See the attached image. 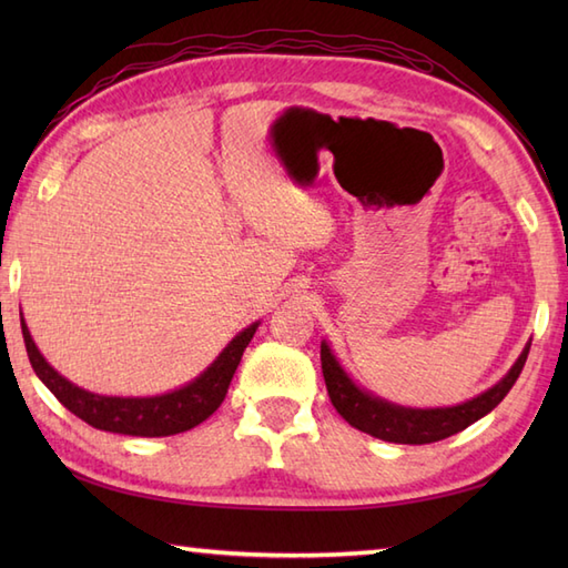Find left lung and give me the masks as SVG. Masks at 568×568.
I'll return each mask as SVG.
<instances>
[{"mask_svg":"<svg viewBox=\"0 0 568 568\" xmlns=\"http://www.w3.org/2000/svg\"><path fill=\"white\" fill-rule=\"evenodd\" d=\"M529 354V344L523 348L520 358L515 361L513 368L505 373V378L498 381L486 393L476 395L474 400H466L454 407H434V409H417L403 407L383 400L366 393L364 388L348 378V373L342 368L339 361L332 354L327 342H322V373L327 383L329 400L336 407L348 425L371 434V437L393 442V444H432L452 437V434L474 425L476 419L486 417L493 407H498L505 395L510 393L515 381L520 378L523 366Z\"/></svg>","mask_w":568,"mask_h":568,"instance_id":"left-lung-1","label":"left lung"}]
</instances>
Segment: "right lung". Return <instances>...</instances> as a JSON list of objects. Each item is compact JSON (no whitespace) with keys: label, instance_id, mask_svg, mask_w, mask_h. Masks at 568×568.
I'll list each match as a JSON object with an SVG mask.
<instances>
[{"label":"right lung","instance_id":"add662e5","mask_svg":"<svg viewBox=\"0 0 568 568\" xmlns=\"http://www.w3.org/2000/svg\"><path fill=\"white\" fill-rule=\"evenodd\" d=\"M261 322H253L251 327L239 332L224 352L214 358V364L200 373L195 381H190L183 388L165 395L153 397H116V395H98L75 383L60 376L48 364L39 346L33 344L27 322L21 320L23 344L36 376L51 390L63 407L72 415L88 422L94 429L129 434V437H171V434L187 432L207 419L216 407L224 403L229 383H232L241 356H244L248 342L253 339Z\"/></svg>","mask_w":568,"mask_h":568}]
</instances>
